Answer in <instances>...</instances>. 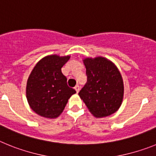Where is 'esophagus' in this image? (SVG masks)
<instances>
[{
    "mask_svg": "<svg viewBox=\"0 0 156 156\" xmlns=\"http://www.w3.org/2000/svg\"><path fill=\"white\" fill-rule=\"evenodd\" d=\"M74 89L76 90L77 93H78V92H79V90H80V86H76L75 87H74Z\"/></svg>",
    "mask_w": 156,
    "mask_h": 156,
    "instance_id": "esophagus-1",
    "label": "esophagus"
}]
</instances>
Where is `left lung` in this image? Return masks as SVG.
<instances>
[{
	"label": "left lung",
	"mask_w": 156,
	"mask_h": 156,
	"mask_svg": "<svg viewBox=\"0 0 156 156\" xmlns=\"http://www.w3.org/2000/svg\"><path fill=\"white\" fill-rule=\"evenodd\" d=\"M87 82L78 93L89 111L96 118L109 116L121 106L124 86L119 69L102 56L86 58Z\"/></svg>",
	"instance_id": "8db88e82"
}]
</instances>
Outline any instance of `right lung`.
<instances>
[{"mask_svg":"<svg viewBox=\"0 0 156 156\" xmlns=\"http://www.w3.org/2000/svg\"><path fill=\"white\" fill-rule=\"evenodd\" d=\"M70 55H47L31 71L27 83V99L36 114L47 119H55L63 112L68 99L76 91L67 86L61 71Z\"/></svg>","mask_w":156,"mask_h":156,"instance_id":"obj_1","label":"right lung"}]
</instances>
